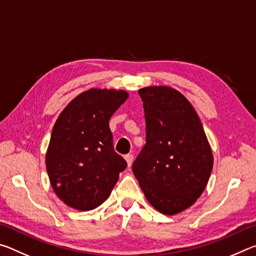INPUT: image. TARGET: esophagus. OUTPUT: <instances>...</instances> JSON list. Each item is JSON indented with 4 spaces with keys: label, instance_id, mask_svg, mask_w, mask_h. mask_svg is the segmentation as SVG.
<instances>
[{
    "label": "esophagus",
    "instance_id": "1",
    "mask_svg": "<svg viewBox=\"0 0 256 256\" xmlns=\"http://www.w3.org/2000/svg\"><path fill=\"white\" fill-rule=\"evenodd\" d=\"M125 160H126V164H128V166L130 167L132 164V162H133V156L132 154H126L125 156Z\"/></svg>",
    "mask_w": 256,
    "mask_h": 256
}]
</instances>
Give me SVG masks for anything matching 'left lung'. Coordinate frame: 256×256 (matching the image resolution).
<instances>
[{"label": "left lung", "instance_id": "obj_1", "mask_svg": "<svg viewBox=\"0 0 256 256\" xmlns=\"http://www.w3.org/2000/svg\"><path fill=\"white\" fill-rule=\"evenodd\" d=\"M144 102L146 144L132 170L156 210L172 216L188 209L204 190L214 156L196 110L166 86L138 90Z\"/></svg>", "mask_w": 256, "mask_h": 256}]
</instances>
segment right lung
Instances as JSON below:
<instances>
[{
	"instance_id": "obj_1",
	"label": "right lung",
	"mask_w": 256,
	"mask_h": 256,
	"mask_svg": "<svg viewBox=\"0 0 256 256\" xmlns=\"http://www.w3.org/2000/svg\"><path fill=\"white\" fill-rule=\"evenodd\" d=\"M128 97L124 90L89 89L56 120L46 170L56 196L73 209L88 211L100 206L128 166L114 151L108 124Z\"/></svg>"
}]
</instances>
